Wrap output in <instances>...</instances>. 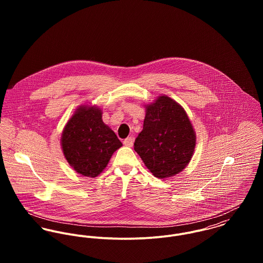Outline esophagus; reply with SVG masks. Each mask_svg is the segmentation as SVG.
Masks as SVG:
<instances>
[{
    "mask_svg": "<svg viewBox=\"0 0 263 263\" xmlns=\"http://www.w3.org/2000/svg\"><path fill=\"white\" fill-rule=\"evenodd\" d=\"M123 145L126 146V147H133V145H134V139H133L132 137L126 138V139L123 141Z\"/></svg>",
    "mask_w": 263,
    "mask_h": 263,
    "instance_id": "34e87169",
    "label": "esophagus"
}]
</instances>
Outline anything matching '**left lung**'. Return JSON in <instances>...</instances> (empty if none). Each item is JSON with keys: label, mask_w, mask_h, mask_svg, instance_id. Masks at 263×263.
I'll return each instance as SVG.
<instances>
[{"label": "left lung", "mask_w": 263, "mask_h": 263, "mask_svg": "<svg viewBox=\"0 0 263 263\" xmlns=\"http://www.w3.org/2000/svg\"><path fill=\"white\" fill-rule=\"evenodd\" d=\"M195 132L187 113L166 95L146 105L143 130L135 141V151L157 178L181 172L192 158Z\"/></svg>", "instance_id": "left-lung-1"}]
</instances>
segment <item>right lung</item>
<instances>
[{
  "label": "right lung",
  "instance_id": "1",
  "mask_svg": "<svg viewBox=\"0 0 263 263\" xmlns=\"http://www.w3.org/2000/svg\"><path fill=\"white\" fill-rule=\"evenodd\" d=\"M62 149L72 168L86 177L98 176L107 166L113 153L122 144L102 120L96 106L81 105L67 122Z\"/></svg>",
  "mask_w": 263,
  "mask_h": 263
}]
</instances>
